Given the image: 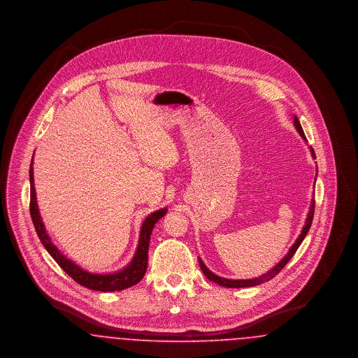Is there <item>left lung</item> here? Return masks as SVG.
<instances>
[{
    "label": "left lung",
    "mask_w": 358,
    "mask_h": 358,
    "mask_svg": "<svg viewBox=\"0 0 358 358\" xmlns=\"http://www.w3.org/2000/svg\"><path fill=\"white\" fill-rule=\"evenodd\" d=\"M294 126H295V129L298 130V133L301 134V136H302V138H303V139L307 142L306 136H305V133H303V129H302V126H301V123H299V120H298L296 117L294 118ZM310 152H311L313 158H315V153H314L313 148H310ZM314 206H315V200L313 199V200H311V204H310V210H308V215H307L305 227H303V229H302V232H301L299 238H296V241L292 244V247L289 248L287 255L285 256V257H283V259H282V260H280L275 267H273L270 271L263 273V275H262V276H259V278H254V279H236V280H235V279H225V278L217 276L216 273L209 271V270L206 268V266L203 263V260H201V259H199L200 267H201V270H203V273H204L205 276H206L209 280H212V282L217 283L219 286L228 287V289L254 287V286H257V285H262V283H264V282L271 280V279L275 278L278 273H280V271H282V268L289 263V259H291V257L294 256V254L296 252V250H298V247L301 245V243L303 241V238H306L307 232H308V229H310V227H311L313 217H314Z\"/></svg>",
    "instance_id": "1"
}]
</instances>
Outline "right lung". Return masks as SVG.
<instances>
[{
  "label": "right lung",
  "instance_id": "1",
  "mask_svg": "<svg viewBox=\"0 0 358 358\" xmlns=\"http://www.w3.org/2000/svg\"><path fill=\"white\" fill-rule=\"evenodd\" d=\"M29 181H31V204H29V210H31V217L34 222V229L37 232V236L41 240L45 250L50 252V255L56 260V263L69 273V276L78 282L79 285L85 286L87 289H95V291H103V292H113V291H122V289H129L131 286L141 282L143 275L146 273L148 268V252H149V241H150V235L153 231L155 222H158L161 217H164L168 212L166 208L155 210L152 215H149L145 222H142L141 227V235H139V241L136 247V255L133 260L130 262L129 266H126L123 270L118 273H91L85 270H82L78 264H75L72 260H69L67 256L60 254L57 247L52 243L50 235L45 231V227L41 220L38 208H37V201H36V190H34V157L31 161V168H29Z\"/></svg>",
  "mask_w": 358,
  "mask_h": 358
}]
</instances>
